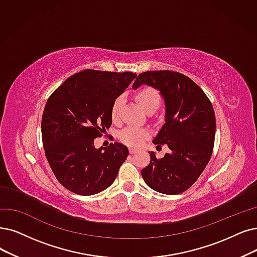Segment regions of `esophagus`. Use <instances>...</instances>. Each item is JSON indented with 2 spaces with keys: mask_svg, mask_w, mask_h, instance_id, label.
I'll return each mask as SVG.
<instances>
[{
  "mask_svg": "<svg viewBox=\"0 0 257 257\" xmlns=\"http://www.w3.org/2000/svg\"><path fill=\"white\" fill-rule=\"evenodd\" d=\"M128 151H130V154H132V155H133V154L137 153V150H136V149H133V148H130Z\"/></svg>",
  "mask_w": 257,
  "mask_h": 257,
  "instance_id": "esophagus-1",
  "label": "esophagus"
}]
</instances>
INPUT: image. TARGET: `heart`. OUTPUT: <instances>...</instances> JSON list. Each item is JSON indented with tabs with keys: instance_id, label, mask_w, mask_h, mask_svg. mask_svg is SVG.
I'll return each instance as SVG.
<instances>
[{
	"instance_id": "obj_1",
	"label": "heart",
	"mask_w": 257,
	"mask_h": 257,
	"mask_svg": "<svg viewBox=\"0 0 257 257\" xmlns=\"http://www.w3.org/2000/svg\"><path fill=\"white\" fill-rule=\"evenodd\" d=\"M136 98L139 104L145 110H148L152 107L157 108L160 102L159 93L153 87H143L141 88ZM124 103V96H119L115 99L114 103L111 105V119L114 121H118L120 117V109ZM151 135V132L148 128L139 127V126H126L119 133V139L130 147H140Z\"/></svg>"
}]
</instances>
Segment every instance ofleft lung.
Segmentation results:
<instances>
[{
	"label": "left lung",
	"instance_id": "obj_1",
	"mask_svg": "<svg viewBox=\"0 0 257 257\" xmlns=\"http://www.w3.org/2000/svg\"><path fill=\"white\" fill-rule=\"evenodd\" d=\"M141 85L157 89L163 99L164 124L153 143L170 149L161 159L149 152L151 162L141 175L153 190L179 194L194 184L210 161L216 131L213 106L195 82L175 71H145L133 88Z\"/></svg>",
	"mask_w": 257,
	"mask_h": 257
}]
</instances>
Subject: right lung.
Masks as SVG:
<instances>
[{
    "instance_id": "add662e5",
    "label": "right lung",
    "mask_w": 257,
    "mask_h": 257,
    "mask_svg": "<svg viewBox=\"0 0 257 257\" xmlns=\"http://www.w3.org/2000/svg\"><path fill=\"white\" fill-rule=\"evenodd\" d=\"M136 74L85 69L69 77L47 102L42 139L59 182L78 195H94L115 181L128 150L119 142L96 149L94 140L111 124V105Z\"/></svg>"
}]
</instances>
